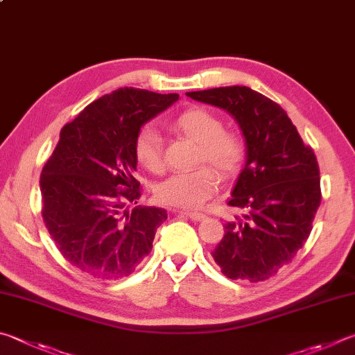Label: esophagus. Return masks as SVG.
<instances>
[{
	"mask_svg": "<svg viewBox=\"0 0 355 355\" xmlns=\"http://www.w3.org/2000/svg\"><path fill=\"white\" fill-rule=\"evenodd\" d=\"M176 212H178V214H182V215H185V216H189V218L193 220V221H201V220L206 218V215H204V214L191 212V210H176Z\"/></svg>",
	"mask_w": 355,
	"mask_h": 355,
	"instance_id": "34e87169",
	"label": "esophagus"
}]
</instances>
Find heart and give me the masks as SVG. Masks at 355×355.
<instances>
[{
    "mask_svg": "<svg viewBox=\"0 0 355 355\" xmlns=\"http://www.w3.org/2000/svg\"><path fill=\"white\" fill-rule=\"evenodd\" d=\"M173 129L198 143L196 164L203 165L193 171L173 174L159 185L155 195L168 206L200 207L218 190V171L223 178H232L240 171L246 155L245 140L235 130L223 128L221 118L202 107L184 110L173 121ZM134 155L146 171L153 174L165 171L162 140L154 128L145 126L139 130L134 140Z\"/></svg>",
    "mask_w": 355,
    "mask_h": 355,
    "instance_id": "b5f03b06",
    "label": "heart"
}]
</instances>
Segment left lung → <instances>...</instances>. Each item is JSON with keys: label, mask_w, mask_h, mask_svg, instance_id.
Returning a JSON list of instances; mask_svg holds the SVG:
<instances>
[{"label": "left lung", "mask_w": 355, "mask_h": 355, "mask_svg": "<svg viewBox=\"0 0 355 355\" xmlns=\"http://www.w3.org/2000/svg\"><path fill=\"white\" fill-rule=\"evenodd\" d=\"M227 110L246 141V164L227 206L245 210L212 252L229 279L262 282L295 259L321 202L320 166L281 105L243 85L189 92Z\"/></svg>", "instance_id": "1"}]
</instances>
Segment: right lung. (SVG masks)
I'll use <instances>...</instances> for the list:
<instances>
[{
    "mask_svg": "<svg viewBox=\"0 0 355 355\" xmlns=\"http://www.w3.org/2000/svg\"><path fill=\"white\" fill-rule=\"evenodd\" d=\"M179 95L124 87L90 103L60 129L40 174L42 216L59 252L103 281L134 272L153 250L166 210L135 207L134 140L140 128Z\"/></svg>",
    "mask_w": 355,
    "mask_h": 355,
    "instance_id": "add662e5",
    "label": "right lung"
}]
</instances>
